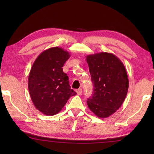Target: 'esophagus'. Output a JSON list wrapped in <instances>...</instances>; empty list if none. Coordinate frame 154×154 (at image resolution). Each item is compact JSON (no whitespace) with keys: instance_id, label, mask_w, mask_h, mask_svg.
<instances>
[{"instance_id":"esophagus-1","label":"esophagus","mask_w":154,"mask_h":154,"mask_svg":"<svg viewBox=\"0 0 154 154\" xmlns=\"http://www.w3.org/2000/svg\"><path fill=\"white\" fill-rule=\"evenodd\" d=\"M77 94H79V95H80V94H81V93H82V89H79L77 90Z\"/></svg>"}]
</instances>
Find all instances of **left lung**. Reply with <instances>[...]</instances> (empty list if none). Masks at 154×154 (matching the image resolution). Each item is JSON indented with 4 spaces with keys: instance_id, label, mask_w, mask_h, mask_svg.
<instances>
[{
    "instance_id": "1",
    "label": "left lung",
    "mask_w": 154,
    "mask_h": 154,
    "mask_svg": "<svg viewBox=\"0 0 154 154\" xmlns=\"http://www.w3.org/2000/svg\"><path fill=\"white\" fill-rule=\"evenodd\" d=\"M93 96L87 100L89 109L99 118L112 115L124 103L129 81L122 62L115 55L100 52L87 55Z\"/></svg>"
}]
</instances>
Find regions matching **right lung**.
Listing matches in <instances>:
<instances>
[{
    "instance_id": "right-lung-1",
    "label": "right lung",
    "mask_w": 154,
    "mask_h": 154,
    "mask_svg": "<svg viewBox=\"0 0 154 154\" xmlns=\"http://www.w3.org/2000/svg\"><path fill=\"white\" fill-rule=\"evenodd\" d=\"M69 57L66 50L54 47L42 52L32 65L28 76L29 93L35 107L45 115L57 114L71 97L76 95L62 68Z\"/></svg>"
}]
</instances>
